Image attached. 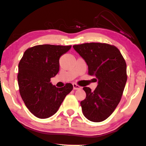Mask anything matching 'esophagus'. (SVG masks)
Returning a JSON list of instances; mask_svg holds the SVG:
<instances>
[{"instance_id":"1","label":"esophagus","mask_w":146,"mask_h":146,"mask_svg":"<svg viewBox=\"0 0 146 146\" xmlns=\"http://www.w3.org/2000/svg\"><path fill=\"white\" fill-rule=\"evenodd\" d=\"M73 89H75V90L81 89V86H80L79 85H78V84H73Z\"/></svg>"}]
</instances>
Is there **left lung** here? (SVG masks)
<instances>
[{"label": "left lung", "mask_w": 146, "mask_h": 146, "mask_svg": "<svg viewBox=\"0 0 146 146\" xmlns=\"http://www.w3.org/2000/svg\"><path fill=\"white\" fill-rule=\"evenodd\" d=\"M88 65V73L97 78L94 91L84 87L86 98L80 105L84 116L93 122L107 119L118 106L127 82V66L116 46L105 43L74 45Z\"/></svg>", "instance_id": "left-lung-1"}]
</instances>
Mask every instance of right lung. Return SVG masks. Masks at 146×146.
<instances>
[{
	"instance_id": "1",
	"label": "right lung",
	"mask_w": 146,
	"mask_h": 146,
	"mask_svg": "<svg viewBox=\"0 0 146 146\" xmlns=\"http://www.w3.org/2000/svg\"><path fill=\"white\" fill-rule=\"evenodd\" d=\"M71 46L38 45L25 51L19 64V92L29 111L39 118L54 115L60 108L73 85L67 83L64 87L53 86L50 78L60 69V57Z\"/></svg>"
}]
</instances>
